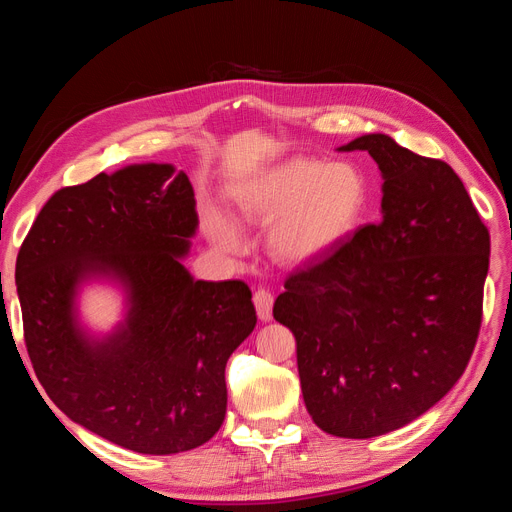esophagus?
<instances>
[{"mask_svg": "<svg viewBox=\"0 0 512 512\" xmlns=\"http://www.w3.org/2000/svg\"><path fill=\"white\" fill-rule=\"evenodd\" d=\"M254 305L262 322H269L273 318V294L267 288H258L254 292Z\"/></svg>", "mask_w": 512, "mask_h": 512, "instance_id": "1", "label": "esophagus"}]
</instances>
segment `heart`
Listing matches in <instances>:
<instances>
[{"label":"heart","instance_id":"1","mask_svg":"<svg viewBox=\"0 0 512 512\" xmlns=\"http://www.w3.org/2000/svg\"><path fill=\"white\" fill-rule=\"evenodd\" d=\"M367 203L363 175L346 162L294 156L247 179L237 194L239 218L269 224L273 258L303 265L344 241ZM207 235L226 254L245 250L241 230L222 213L207 215Z\"/></svg>","mask_w":512,"mask_h":512}]
</instances>
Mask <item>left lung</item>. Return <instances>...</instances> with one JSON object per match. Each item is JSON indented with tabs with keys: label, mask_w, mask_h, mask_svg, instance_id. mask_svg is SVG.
<instances>
[{
	"label": "left lung",
	"mask_w": 512,
	"mask_h": 512,
	"mask_svg": "<svg viewBox=\"0 0 512 512\" xmlns=\"http://www.w3.org/2000/svg\"><path fill=\"white\" fill-rule=\"evenodd\" d=\"M367 151L382 173V218L294 271L273 318L297 339L303 401L337 438L412 423L468 367L483 318L489 230L455 170L389 134Z\"/></svg>",
	"instance_id": "8db88e82"
}]
</instances>
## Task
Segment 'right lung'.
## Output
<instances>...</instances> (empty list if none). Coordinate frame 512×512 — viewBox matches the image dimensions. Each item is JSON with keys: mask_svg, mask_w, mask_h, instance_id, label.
I'll return each mask as SVG.
<instances>
[{"mask_svg": "<svg viewBox=\"0 0 512 512\" xmlns=\"http://www.w3.org/2000/svg\"><path fill=\"white\" fill-rule=\"evenodd\" d=\"M198 213L173 164H130L55 192L17 258L27 354L53 404L100 438L143 455L205 444L224 423L228 356L256 327L241 280L183 267ZM89 281L124 290L106 336L78 318Z\"/></svg>", "mask_w": 512, "mask_h": 512, "instance_id": "1", "label": "right lung"}]
</instances>
